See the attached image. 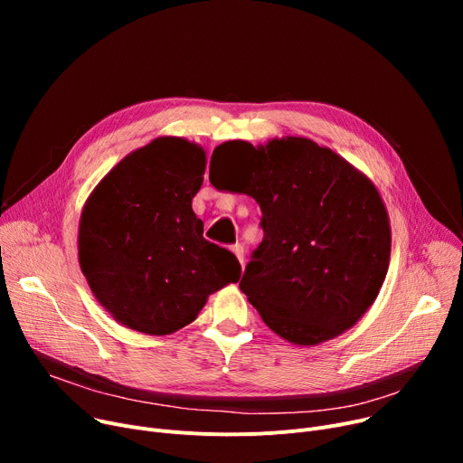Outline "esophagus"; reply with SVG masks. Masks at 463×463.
Masks as SVG:
<instances>
[{
	"mask_svg": "<svg viewBox=\"0 0 463 463\" xmlns=\"http://www.w3.org/2000/svg\"><path fill=\"white\" fill-rule=\"evenodd\" d=\"M231 251L234 253V257L238 259V262H240L241 266H244V248H241L240 244H234V246L231 248Z\"/></svg>",
	"mask_w": 463,
	"mask_h": 463,
	"instance_id": "34e87169",
	"label": "esophagus"
}]
</instances>
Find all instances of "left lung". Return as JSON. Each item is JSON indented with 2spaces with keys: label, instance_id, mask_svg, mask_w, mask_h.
I'll list each match as a JSON object with an SVG mask.
<instances>
[{
  "label": "left lung",
  "instance_id": "obj_1",
  "mask_svg": "<svg viewBox=\"0 0 463 463\" xmlns=\"http://www.w3.org/2000/svg\"><path fill=\"white\" fill-rule=\"evenodd\" d=\"M215 150L253 159L241 193L259 203L264 238L240 288L264 325L302 347L354 326L375 302L391 262V219L375 184L306 137L259 146L231 140ZM210 182L223 185L212 178V166Z\"/></svg>",
  "mask_w": 463,
  "mask_h": 463
}]
</instances>
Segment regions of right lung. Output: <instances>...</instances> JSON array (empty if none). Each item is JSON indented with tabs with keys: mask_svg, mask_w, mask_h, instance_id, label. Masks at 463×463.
<instances>
[{
	"mask_svg": "<svg viewBox=\"0 0 463 463\" xmlns=\"http://www.w3.org/2000/svg\"><path fill=\"white\" fill-rule=\"evenodd\" d=\"M206 150L159 137L128 154L93 187L79 222V264L126 328L166 335L197 319L215 290L240 279L236 257L203 238L191 201Z\"/></svg>",
	"mask_w": 463,
	"mask_h": 463,
	"instance_id": "1",
	"label": "right lung"
}]
</instances>
